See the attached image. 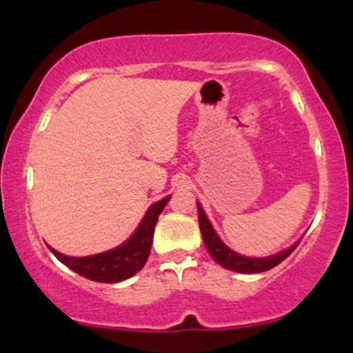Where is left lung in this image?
I'll use <instances>...</instances> for the list:
<instances>
[{
    "label": "left lung",
    "mask_w": 353,
    "mask_h": 353,
    "mask_svg": "<svg viewBox=\"0 0 353 353\" xmlns=\"http://www.w3.org/2000/svg\"><path fill=\"white\" fill-rule=\"evenodd\" d=\"M197 212H199V226H201L202 238H204V244L207 250H209V254L212 255V259H214L216 263H220L223 268H230L233 270V272H238V273L267 272V270H272L276 267V265L281 263L284 259H288L299 244V243L294 244L292 248L283 250V252L273 255V257H263V259L243 257V255H238L236 252H233V250L228 249L223 243H221L199 204H197Z\"/></svg>",
    "instance_id": "8db88e82"
}]
</instances>
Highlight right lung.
<instances>
[{"label":"right lung","instance_id":"right-lung-1","mask_svg":"<svg viewBox=\"0 0 353 353\" xmlns=\"http://www.w3.org/2000/svg\"><path fill=\"white\" fill-rule=\"evenodd\" d=\"M168 201H170V196L149 207L141 225L138 226L132 238L125 244L119 245L117 249L109 250V252L90 255V257H69V255L59 254L50 245L48 248L65 267L74 270L75 273L81 274L83 278L91 279V281H123V279H128L133 274H137L146 263L149 252H151L154 228H156L159 215H161L163 207L168 204Z\"/></svg>","mask_w":353,"mask_h":353}]
</instances>
